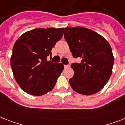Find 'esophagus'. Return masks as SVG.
<instances>
[{
	"mask_svg": "<svg viewBox=\"0 0 125 125\" xmlns=\"http://www.w3.org/2000/svg\"><path fill=\"white\" fill-rule=\"evenodd\" d=\"M70 65H64V68H69Z\"/></svg>",
	"mask_w": 125,
	"mask_h": 125,
	"instance_id": "1",
	"label": "esophagus"
}]
</instances>
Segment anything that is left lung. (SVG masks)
I'll use <instances>...</instances> for the list:
<instances>
[{
	"instance_id": "8db88e82",
	"label": "left lung",
	"mask_w": 125,
	"mask_h": 125,
	"mask_svg": "<svg viewBox=\"0 0 125 125\" xmlns=\"http://www.w3.org/2000/svg\"><path fill=\"white\" fill-rule=\"evenodd\" d=\"M64 38L74 58L82 59L73 63L74 75L69 80L73 91L84 95L100 91L112 73L114 58L112 47L104 37L91 29L81 27L64 29Z\"/></svg>"
}]
</instances>
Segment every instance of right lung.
<instances>
[{"mask_svg": "<svg viewBox=\"0 0 125 125\" xmlns=\"http://www.w3.org/2000/svg\"><path fill=\"white\" fill-rule=\"evenodd\" d=\"M64 28L35 29L20 36L13 47L10 64L16 82L27 93L42 96L55 87L64 69L61 63L47 61L51 50L61 39Z\"/></svg>", "mask_w": 125, "mask_h": 125, "instance_id": "add662e5", "label": "right lung"}]
</instances>
